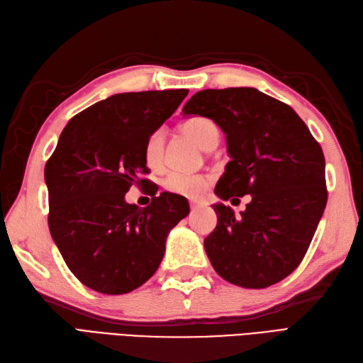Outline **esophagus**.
Segmentation results:
<instances>
[{"instance_id": "obj_1", "label": "esophagus", "mask_w": 363, "mask_h": 363, "mask_svg": "<svg viewBox=\"0 0 363 363\" xmlns=\"http://www.w3.org/2000/svg\"><path fill=\"white\" fill-rule=\"evenodd\" d=\"M200 208H201V205H199V203H192V201H191V211H192V212H196V211L200 209Z\"/></svg>"}]
</instances>
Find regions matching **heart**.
<instances>
[{
  "instance_id": "obj_1",
  "label": "heart",
  "mask_w": 363,
  "mask_h": 363,
  "mask_svg": "<svg viewBox=\"0 0 363 363\" xmlns=\"http://www.w3.org/2000/svg\"><path fill=\"white\" fill-rule=\"evenodd\" d=\"M184 135H188L196 143L211 151L218 143L220 130L214 121L206 117H192L180 126ZM164 140L160 130L152 132L145 143V162L151 169H158L163 163ZM211 184L209 175H186V174H169L163 182V188L175 194V196L199 199Z\"/></svg>"
}]
</instances>
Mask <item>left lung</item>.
Wrapping results in <instances>:
<instances>
[{
	"instance_id": "8db88e82",
	"label": "left lung",
	"mask_w": 363,
	"mask_h": 363,
	"mask_svg": "<svg viewBox=\"0 0 363 363\" xmlns=\"http://www.w3.org/2000/svg\"><path fill=\"white\" fill-rule=\"evenodd\" d=\"M183 115L211 118L231 157L216 186L222 200L251 196L246 209L217 203V226L205 250L229 284L260 289L284 280L303 260L326 206L325 157L293 108L254 87L205 89Z\"/></svg>"
}]
</instances>
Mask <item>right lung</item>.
<instances>
[{"label": "right lung", "mask_w": 363, "mask_h": 363, "mask_svg": "<svg viewBox=\"0 0 363 363\" xmlns=\"http://www.w3.org/2000/svg\"><path fill=\"white\" fill-rule=\"evenodd\" d=\"M188 92L115 94L89 106L70 118L44 167L50 235L67 268L96 293L126 294L151 279L167 234L189 214L188 200L171 192L143 209L125 200L132 184L149 183L141 179L147 137Z\"/></svg>", "instance_id": "add662e5"}]
</instances>
